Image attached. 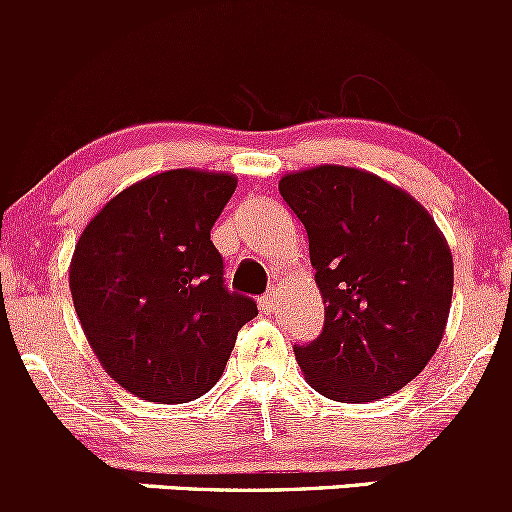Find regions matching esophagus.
Wrapping results in <instances>:
<instances>
[{
    "instance_id": "1",
    "label": "esophagus",
    "mask_w": 512,
    "mask_h": 512,
    "mask_svg": "<svg viewBox=\"0 0 512 512\" xmlns=\"http://www.w3.org/2000/svg\"><path fill=\"white\" fill-rule=\"evenodd\" d=\"M258 308H261V311L266 313V316H271V313H276V308H278V293H276V291H268L266 296L258 298Z\"/></svg>"
}]
</instances>
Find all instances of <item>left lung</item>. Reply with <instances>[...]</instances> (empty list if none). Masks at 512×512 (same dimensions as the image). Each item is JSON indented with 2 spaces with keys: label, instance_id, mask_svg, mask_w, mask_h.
I'll list each match as a JSON object with an SVG mask.
<instances>
[{
  "label": "left lung",
  "instance_id": "8db88e82",
  "mask_svg": "<svg viewBox=\"0 0 512 512\" xmlns=\"http://www.w3.org/2000/svg\"><path fill=\"white\" fill-rule=\"evenodd\" d=\"M301 219L323 298L321 336L296 346L313 391L371 403L411 383L443 341L453 254L408 191L371 171L321 164L278 181Z\"/></svg>",
  "mask_w": 512,
  "mask_h": 512
}]
</instances>
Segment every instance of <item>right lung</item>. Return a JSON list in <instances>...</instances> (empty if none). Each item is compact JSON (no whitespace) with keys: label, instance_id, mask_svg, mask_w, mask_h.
<instances>
[{"label":"right lung","instance_id":"add662e5","mask_svg":"<svg viewBox=\"0 0 512 512\" xmlns=\"http://www.w3.org/2000/svg\"><path fill=\"white\" fill-rule=\"evenodd\" d=\"M224 171L171 169L126 186L84 226L69 288L104 371L151 403L211 391L258 316L229 293L211 229L236 191Z\"/></svg>","mask_w":512,"mask_h":512}]
</instances>
